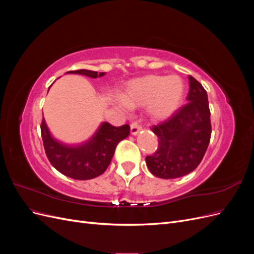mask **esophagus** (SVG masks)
I'll return each instance as SVG.
<instances>
[{
	"mask_svg": "<svg viewBox=\"0 0 254 254\" xmlns=\"http://www.w3.org/2000/svg\"><path fill=\"white\" fill-rule=\"evenodd\" d=\"M142 130V127L137 124V123H132L131 125H130V132H131L132 135H136Z\"/></svg>",
	"mask_w": 254,
	"mask_h": 254,
	"instance_id": "obj_1",
	"label": "esophagus"
}]
</instances>
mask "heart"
Returning a JSON list of instances; mask_svg holds the SVG:
<instances>
[{
	"label": "heart",
	"mask_w": 254,
	"mask_h": 254,
	"mask_svg": "<svg viewBox=\"0 0 254 254\" xmlns=\"http://www.w3.org/2000/svg\"><path fill=\"white\" fill-rule=\"evenodd\" d=\"M186 86L178 75H145L127 82L121 101L127 108L146 106L148 117L156 122L166 121L180 109Z\"/></svg>",
	"instance_id": "1"
}]
</instances>
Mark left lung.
<instances>
[{"mask_svg": "<svg viewBox=\"0 0 254 254\" xmlns=\"http://www.w3.org/2000/svg\"><path fill=\"white\" fill-rule=\"evenodd\" d=\"M188 104L173 117L151 130L159 147L146 157L150 173L162 179H175L193 172L201 162L211 139L207 94L202 84L189 76Z\"/></svg>", "mask_w": 254, "mask_h": 254, "instance_id": "obj_1", "label": "left lung"}]
</instances>
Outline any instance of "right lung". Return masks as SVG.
Instances as JSON below:
<instances>
[{
	"label": "right lung",
	"mask_w": 254,
	"mask_h": 254,
	"mask_svg": "<svg viewBox=\"0 0 254 254\" xmlns=\"http://www.w3.org/2000/svg\"><path fill=\"white\" fill-rule=\"evenodd\" d=\"M66 73L84 75L90 78L102 77L106 74L89 70ZM129 133V125L113 127L104 122L88 141L79 145H67L52 135L44 119L41 124L44 149L51 164L59 173L76 180H89L102 175L109 166L117 145Z\"/></svg>",
	"instance_id": "obj_1"
}]
</instances>
